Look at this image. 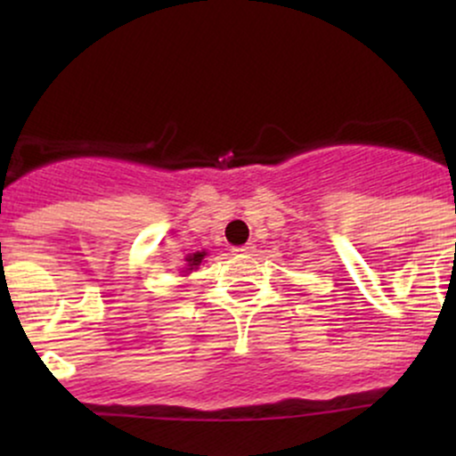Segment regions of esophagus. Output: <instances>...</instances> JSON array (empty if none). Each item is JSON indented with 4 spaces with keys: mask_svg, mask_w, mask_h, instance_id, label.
<instances>
[{
    "mask_svg": "<svg viewBox=\"0 0 456 456\" xmlns=\"http://www.w3.org/2000/svg\"><path fill=\"white\" fill-rule=\"evenodd\" d=\"M250 253H255V244L253 242H248L244 246H235V248H233V255H250Z\"/></svg>",
    "mask_w": 456,
    "mask_h": 456,
    "instance_id": "esophagus-1",
    "label": "esophagus"
}]
</instances>
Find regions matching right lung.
<instances>
[{
    "mask_svg": "<svg viewBox=\"0 0 456 456\" xmlns=\"http://www.w3.org/2000/svg\"><path fill=\"white\" fill-rule=\"evenodd\" d=\"M206 257V253H195V255H191V257H188L186 261H188V268L186 270H195L199 264H201V259Z\"/></svg>",
    "mask_w": 456,
    "mask_h": 456,
    "instance_id": "1",
    "label": "right lung"
}]
</instances>
